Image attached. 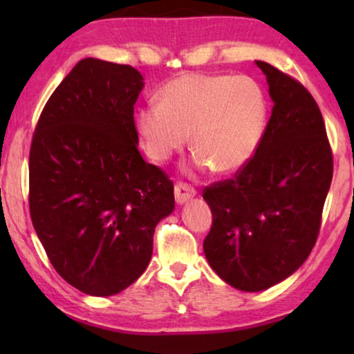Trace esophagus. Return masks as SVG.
I'll return each instance as SVG.
<instances>
[{
	"label": "esophagus",
	"mask_w": 354,
	"mask_h": 354,
	"mask_svg": "<svg viewBox=\"0 0 354 354\" xmlns=\"http://www.w3.org/2000/svg\"><path fill=\"white\" fill-rule=\"evenodd\" d=\"M195 188L192 185H188L185 182H178L176 188H174V195H176V201L178 205H182V203H185L187 200H190V198L195 196Z\"/></svg>",
	"instance_id": "obj_1"
}]
</instances>
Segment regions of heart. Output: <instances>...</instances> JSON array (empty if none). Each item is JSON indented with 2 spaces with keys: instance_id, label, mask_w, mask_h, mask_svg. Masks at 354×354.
I'll use <instances>...</instances> for the list:
<instances>
[{
  "instance_id": "b5f03b06",
  "label": "heart",
  "mask_w": 354,
  "mask_h": 354,
  "mask_svg": "<svg viewBox=\"0 0 354 354\" xmlns=\"http://www.w3.org/2000/svg\"><path fill=\"white\" fill-rule=\"evenodd\" d=\"M268 115L264 90L251 77L185 74L162 86L159 103L138 111L137 129L154 161L180 151L192 132L198 166L235 172L259 148Z\"/></svg>"
}]
</instances>
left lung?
<instances>
[{"instance_id":"1","label":"left lung","mask_w":354,"mask_h":354,"mask_svg":"<svg viewBox=\"0 0 354 354\" xmlns=\"http://www.w3.org/2000/svg\"><path fill=\"white\" fill-rule=\"evenodd\" d=\"M274 101L263 142L232 178L211 183L205 254L222 280L243 292L282 282L316 245L333 174L321 109L301 82L264 61Z\"/></svg>"}]
</instances>
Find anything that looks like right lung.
<instances>
[{
  "instance_id": "right-lung-1",
  "label": "right lung",
  "mask_w": 354,
  "mask_h": 354,
  "mask_svg": "<svg viewBox=\"0 0 354 354\" xmlns=\"http://www.w3.org/2000/svg\"><path fill=\"white\" fill-rule=\"evenodd\" d=\"M143 77L86 57L46 101L28 156L33 229L56 272L109 297L148 268L156 224L174 211V183L140 154L133 104Z\"/></svg>"
}]
</instances>
